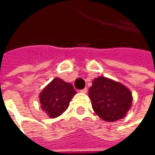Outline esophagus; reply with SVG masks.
<instances>
[{"label": "esophagus", "instance_id": "1", "mask_svg": "<svg viewBox=\"0 0 155 155\" xmlns=\"http://www.w3.org/2000/svg\"><path fill=\"white\" fill-rule=\"evenodd\" d=\"M87 91H88V90H87V88H84V89H83V90H81V92L86 93V92H87Z\"/></svg>", "mask_w": 155, "mask_h": 155}]
</instances>
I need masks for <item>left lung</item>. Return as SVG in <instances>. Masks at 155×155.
<instances>
[{"label":"left lung","mask_w":155,"mask_h":155,"mask_svg":"<svg viewBox=\"0 0 155 155\" xmlns=\"http://www.w3.org/2000/svg\"><path fill=\"white\" fill-rule=\"evenodd\" d=\"M88 94L94 111L107 122L123 118L132 107L130 90L108 78L100 76L94 79Z\"/></svg>","instance_id":"obj_1"}]
</instances>
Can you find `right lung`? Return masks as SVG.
<instances>
[{"label": "right lung", "instance_id": "obj_1", "mask_svg": "<svg viewBox=\"0 0 155 155\" xmlns=\"http://www.w3.org/2000/svg\"><path fill=\"white\" fill-rule=\"evenodd\" d=\"M76 94L73 85L59 77L54 78L39 94L41 108L49 117L55 118L62 114Z\"/></svg>", "mask_w": 155, "mask_h": 155}]
</instances>
